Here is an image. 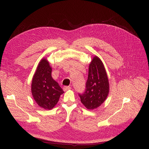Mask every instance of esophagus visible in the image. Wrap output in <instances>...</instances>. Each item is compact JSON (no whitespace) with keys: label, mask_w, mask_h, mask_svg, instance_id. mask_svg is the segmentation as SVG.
Returning a JSON list of instances; mask_svg holds the SVG:
<instances>
[{"label":"esophagus","mask_w":149,"mask_h":149,"mask_svg":"<svg viewBox=\"0 0 149 149\" xmlns=\"http://www.w3.org/2000/svg\"><path fill=\"white\" fill-rule=\"evenodd\" d=\"M70 89H71V88H70V86H63V89L64 91L70 90Z\"/></svg>","instance_id":"esophagus-1"}]
</instances>
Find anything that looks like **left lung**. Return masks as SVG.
Instances as JSON below:
<instances>
[{"label": "left lung", "mask_w": 149, "mask_h": 149, "mask_svg": "<svg viewBox=\"0 0 149 149\" xmlns=\"http://www.w3.org/2000/svg\"><path fill=\"white\" fill-rule=\"evenodd\" d=\"M109 91L107 75L102 61L93 57L89 66L85 91L79 93L81 103L88 109L98 107L106 99Z\"/></svg>", "instance_id": "8db88e82"}]
</instances>
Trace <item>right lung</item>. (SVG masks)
<instances>
[{
    "label": "right lung",
    "mask_w": 149,
    "mask_h": 149,
    "mask_svg": "<svg viewBox=\"0 0 149 149\" xmlns=\"http://www.w3.org/2000/svg\"><path fill=\"white\" fill-rule=\"evenodd\" d=\"M52 68L46 59H42L34 75L31 92L37 104L45 109H52L56 105L64 91L51 76Z\"/></svg>",
    "instance_id": "add662e5"
}]
</instances>
